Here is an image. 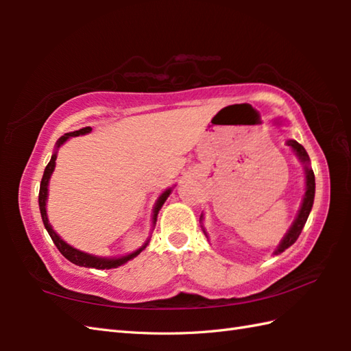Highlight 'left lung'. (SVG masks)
Here are the masks:
<instances>
[{
  "mask_svg": "<svg viewBox=\"0 0 351 351\" xmlns=\"http://www.w3.org/2000/svg\"><path fill=\"white\" fill-rule=\"evenodd\" d=\"M274 123L280 125L282 121L276 119ZM287 145L291 149H293V152L295 154L297 158H299V161L303 164V169H304V196H303V200H302L300 210L295 215V220L293 221V225H291L289 229L287 230V234L283 235L279 245L273 252V255H279V253L285 252L289 247V245H293L297 241V238H299V235L302 234V229L304 226V223H306V220L309 217V213L312 210V205H314V197H315V176H314V170L311 169V160H309L308 152L304 151V147L300 143H297L295 140H287ZM202 221H204V215H200V223H202ZM200 226H202L204 234L208 238V234H206L204 225H200Z\"/></svg>",
  "mask_w": 351,
  "mask_h": 351,
  "instance_id": "left-lung-1",
  "label": "left lung"
}]
</instances>
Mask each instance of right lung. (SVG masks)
<instances>
[{
	"mask_svg": "<svg viewBox=\"0 0 351 351\" xmlns=\"http://www.w3.org/2000/svg\"><path fill=\"white\" fill-rule=\"evenodd\" d=\"M92 131L90 126H86V128H81L78 131H73V132H68L64 134V136H62L60 138L57 140L56 143V149L54 152H52V156L51 160L48 162V166L45 167V171H43V176H42V181H40V190H39V208H40V215H42V220H43V225H45V229L48 230V234L51 237V240L54 241V244L57 245V249L60 250L62 255L71 261L72 264L75 265H80V267H87V268H96V270H110V268H117L121 267L123 264L128 263V261L134 259L136 256H138L141 252H143L146 249V245L149 244V240L151 238H147V240L145 241V244L141 245V247H138L137 250H134L131 253H128V255H123V256H113V258H107V256H96V255H92V253H87V252H83V250H78L75 247H72L71 244L66 243L63 238L58 235L54 229H52L51 223L48 220V214H47V202H48V185H49V180H51V175L52 171H54L56 169V160H57V152L58 149H60V146H63L66 141H68L71 137H77V136H86V134H88ZM171 189L170 187L167 189L166 191H162L160 197L156 199V202L154 205V211H152V229L155 226L156 223V215H158L161 206L164 205V202H166L167 197L170 196L171 193Z\"/></svg>",
	"mask_w": 351,
	"mask_h": 351,
	"instance_id": "1",
	"label": "right lung"
}]
</instances>
